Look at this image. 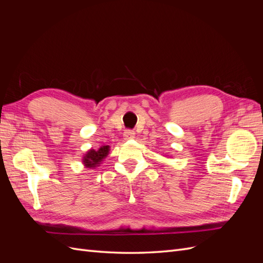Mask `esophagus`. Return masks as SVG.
Here are the masks:
<instances>
[{"label": "esophagus", "mask_w": 263, "mask_h": 263, "mask_svg": "<svg viewBox=\"0 0 263 263\" xmlns=\"http://www.w3.org/2000/svg\"><path fill=\"white\" fill-rule=\"evenodd\" d=\"M124 137L125 139H132L135 137V132L132 129H126L124 132Z\"/></svg>", "instance_id": "obj_1"}]
</instances>
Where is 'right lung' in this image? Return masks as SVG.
I'll return each instance as SVG.
<instances>
[{
  "label": "right lung",
  "mask_w": 263,
  "mask_h": 263,
  "mask_svg": "<svg viewBox=\"0 0 263 263\" xmlns=\"http://www.w3.org/2000/svg\"><path fill=\"white\" fill-rule=\"evenodd\" d=\"M108 146H102L99 150L91 149L89 153H87L83 157V163L85 164L86 168H92L94 169L95 166L101 163V161L108 155Z\"/></svg>",
  "instance_id": "1"
}]
</instances>
